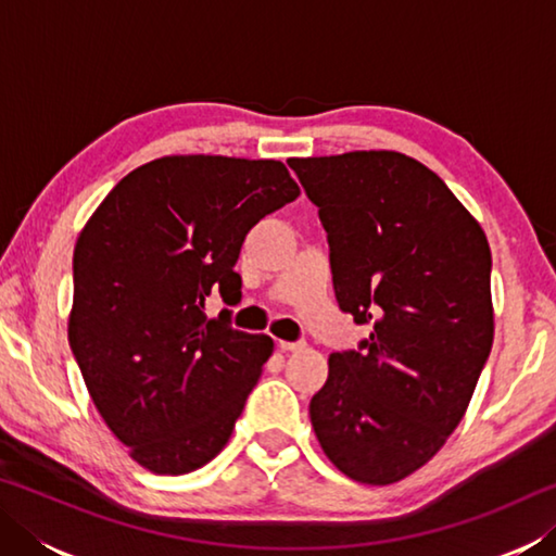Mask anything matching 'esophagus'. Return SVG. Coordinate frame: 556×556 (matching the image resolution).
<instances>
[{"label":"esophagus","instance_id":"34e87169","mask_svg":"<svg viewBox=\"0 0 556 556\" xmlns=\"http://www.w3.org/2000/svg\"><path fill=\"white\" fill-rule=\"evenodd\" d=\"M277 345L285 353H296V351H304V348H306L304 341H277Z\"/></svg>","mask_w":556,"mask_h":556}]
</instances>
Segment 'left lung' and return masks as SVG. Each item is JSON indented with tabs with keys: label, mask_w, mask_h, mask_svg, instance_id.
Returning a JSON list of instances; mask_svg holds the SVG:
<instances>
[{
	"label": "left lung",
	"mask_w": 556,
	"mask_h": 556,
	"mask_svg": "<svg viewBox=\"0 0 556 556\" xmlns=\"http://www.w3.org/2000/svg\"><path fill=\"white\" fill-rule=\"evenodd\" d=\"M318 208L341 312L368 324L328 357L308 414L348 478L402 481L464 419L493 345L491 248L441 178L400 152L289 159Z\"/></svg>",
	"instance_id": "8db88e82"
}]
</instances>
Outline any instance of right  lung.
I'll use <instances>...</instances> for the list:
<instances>
[{"instance_id":"1","label":"right lung","mask_w":556,"mask_h":556,"mask_svg":"<svg viewBox=\"0 0 556 556\" xmlns=\"http://www.w3.org/2000/svg\"><path fill=\"white\" fill-rule=\"evenodd\" d=\"M296 195L275 159L164 156L122 178L75 242L71 351L152 473H191L228 444L275 343L203 308L238 304L244 235Z\"/></svg>"}]
</instances>
